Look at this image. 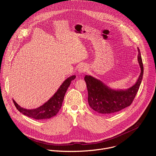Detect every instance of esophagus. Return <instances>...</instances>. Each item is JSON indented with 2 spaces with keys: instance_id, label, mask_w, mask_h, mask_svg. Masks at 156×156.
Here are the masks:
<instances>
[{
  "instance_id": "1",
  "label": "esophagus",
  "mask_w": 156,
  "mask_h": 156,
  "mask_svg": "<svg viewBox=\"0 0 156 156\" xmlns=\"http://www.w3.org/2000/svg\"><path fill=\"white\" fill-rule=\"evenodd\" d=\"M87 70V67L86 65H81L78 69V72L80 73H83L86 72Z\"/></svg>"
}]
</instances>
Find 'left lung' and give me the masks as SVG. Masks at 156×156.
Returning <instances> with one entry per match:
<instances>
[{
  "instance_id": "left-lung-1",
  "label": "left lung",
  "mask_w": 156,
  "mask_h": 156,
  "mask_svg": "<svg viewBox=\"0 0 156 156\" xmlns=\"http://www.w3.org/2000/svg\"><path fill=\"white\" fill-rule=\"evenodd\" d=\"M138 51L141 73L136 83L126 90H112L90 75L84 76L88 92V103L94 110L100 114L110 115L131 104L139 90L143 76V64L139 48Z\"/></svg>"
}]
</instances>
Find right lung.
Masks as SVG:
<instances>
[{"label":"right lung","mask_w":156,"mask_h":156,"mask_svg":"<svg viewBox=\"0 0 156 156\" xmlns=\"http://www.w3.org/2000/svg\"><path fill=\"white\" fill-rule=\"evenodd\" d=\"M76 78L75 75L69 77L62 84L57 91L45 104L35 109H26L20 107L13 99V102L18 110L23 115L36 120L48 119L56 115L61 108L65 94L71 82Z\"/></svg>","instance_id":"right-lung-1"}]
</instances>
